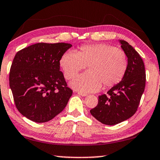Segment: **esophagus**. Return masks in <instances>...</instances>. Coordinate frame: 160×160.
<instances>
[{
    "mask_svg": "<svg viewBox=\"0 0 160 160\" xmlns=\"http://www.w3.org/2000/svg\"><path fill=\"white\" fill-rule=\"evenodd\" d=\"M78 94H79V95H80V96H82V97H85V96H87L88 95V94H85V93H82V92H77Z\"/></svg>",
    "mask_w": 160,
    "mask_h": 160,
    "instance_id": "1",
    "label": "esophagus"
}]
</instances>
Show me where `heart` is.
<instances>
[{
	"label": "heart",
	"mask_w": 160,
	"mask_h": 160,
	"mask_svg": "<svg viewBox=\"0 0 160 160\" xmlns=\"http://www.w3.org/2000/svg\"><path fill=\"white\" fill-rule=\"evenodd\" d=\"M60 66L67 80L75 78L88 66V71L80 75L70 82V86L82 92H93L103 85L109 88L121 82L126 74L128 61L120 48L106 44L82 46L75 53H65Z\"/></svg>",
	"instance_id": "b5f03b06"
}]
</instances>
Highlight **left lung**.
Instances as JSON below:
<instances>
[{
    "instance_id": "8db88e82",
    "label": "left lung",
    "mask_w": 160,
    "mask_h": 160,
    "mask_svg": "<svg viewBox=\"0 0 160 160\" xmlns=\"http://www.w3.org/2000/svg\"><path fill=\"white\" fill-rule=\"evenodd\" d=\"M128 58V67L122 80L99 97L91 114L105 125H116L131 118L136 112L145 88L144 63L139 53L124 40H119Z\"/></svg>"
}]
</instances>
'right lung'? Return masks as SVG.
<instances>
[{
  "mask_svg": "<svg viewBox=\"0 0 160 160\" xmlns=\"http://www.w3.org/2000/svg\"><path fill=\"white\" fill-rule=\"evenodd\" d=\"M71 47L67 43H37L15 56L10 88L18 110L29 120L47 122L66 107L72 90L60 71V61Z\"/></svg>",
  "mask_w": 160,
  "mask_h": 160,
  "instance_id": "right-lung-1",
  "label": "right lung"
}]
</instances>
